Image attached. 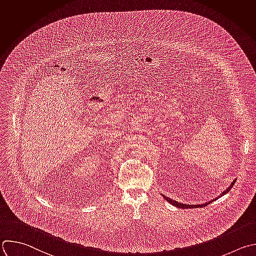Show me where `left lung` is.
Here are the masks:
<instances>
[{"label":"left lung","instance_id":"obj_1","mask_svg":"<svg viewBox=\"0 0 256 256\" xmlns=\"http://www.w3.org/2000/svg\"><path fill=\"white\" fill-rule=\"evenodd\" d=\"M235 182H236V180H234L230 185H229V187L226 189V190H224L218 197H216L215 199H212V200H210V201H208V202H205V203H202V204H196V205H190V204H184V203H181V202H178V201H176V200H173V199H171V198H168V196H164V195H162V194H160L164 199H166V201H168L170 204H172L173 206H175V207H178V208H181V209H190V208H201V207H205V206H207V205H209L210 203H212L213 201H215V200H217L218 198H220V197H222V196H224L225 194H227L229 191H230V189L234 186V184H235Z\"/></svg>","mask_w":256,"mask_h":256}]
</instances>
